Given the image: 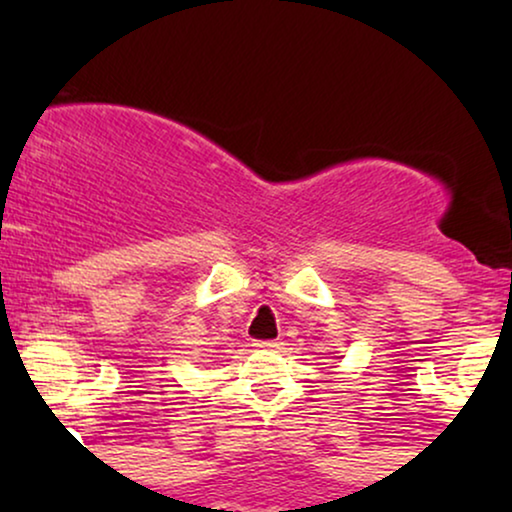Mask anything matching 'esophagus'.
Returning <instances> with one entry per match:
<instances>
[{"label": "esophagus", "instance_id": "1", "mask_svg": "<svg viewBox=\"0 0 512 512\" xmlns=\"http://www.w3.org/2000/svg\"><path fill=\"white\" fill-rule=\"evenodd\" d=\"M254 347L256 349H263V352H279V349H282V342H277V340H256Z\"/></svg>", "mask_w": 512, "mask_h": 512}]
</instances>
